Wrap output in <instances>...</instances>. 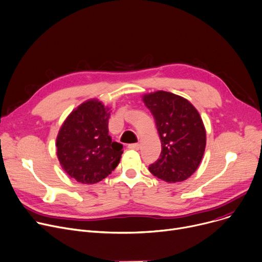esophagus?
Here are the masks:
<instances>
[{
  "label": "esophagus",
  "mask_w": 262,
  "mask_h": 262,
  "mask_svg": "<svg viewBox=\"0 0 262 262\" xmlns=\"http://www.w3.org/2000/svg\"><path fill=\"white\" fill-rule=\"evenodd\" d=\"M129 149H134V150H138L139 148H140V144L138 143H133V144H128L127 146Z\"/></svg>",
  "instance_id": "1"
}]
</instances>
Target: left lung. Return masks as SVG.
Returning <instances> with one entry per match:
<instances>
[{"instance_id":"obj_1","label":"left lung","mask_w":262,"mask_h":262,"mask_svg":"<svg viewBox=\"0 0 262 262\" xmlns=\"http://www.w3.org/2000/svg\"><path fill=\"white\" fill-rule=\"evenodd\" d=\"M142 101L154 116L162 147L149 171L168 183L186 180L200 165L206 145L199 112L185 98L164 91L144 94Z\"/></svg>"}]
</instances>
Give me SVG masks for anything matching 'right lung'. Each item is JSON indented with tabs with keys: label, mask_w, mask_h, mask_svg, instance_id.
I'll list each match as a JSON object with an SVG mask.
<instances>
[{
	"label": "right lung",
	"mask_w": 262,
	"mask_h": 262,
	"mask_svg": "<svg viewBox=\"0 0 262 262\" xmlns=\"http://www.w3.org/2000/svg\"><path fill=\"white\" fill-rule=\"evenodd\" d=\"M111 107L89 99L64 120L57 136V156L69 177L83 184H95L117 167L123 145L108 135Z\"/></svg>",
	"instance_id": "1"
}]
</instances>
